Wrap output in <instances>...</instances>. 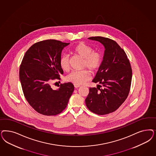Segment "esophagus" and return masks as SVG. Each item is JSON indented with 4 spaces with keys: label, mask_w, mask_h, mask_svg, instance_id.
<instances>
[{
    "label": "esophagus",
    "mask_w": 156,
    "mask_h": 156,
    "mask_svg": "<svg viewBox=\"0 0 156 156\" xmlns=\"http://www.w3.org/2000/svg\"><path fill=\"white\" fill-rule=\"evenodd\" d=\"M74 87H75V88H77L80 87V86H79V85H76V84H74Z\"/></svg>",
    "instance_id": "esophagus-1"
}]
</instances>
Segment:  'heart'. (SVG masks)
Returning a JSON list of instances; mask_svg holds the SVG:
<instances>
[{"instance_id":"b5f03b06","label":"heart","mask_w":156,"mask_h":156,"mask_svg":"<svg viewBox=\"0 0 156 156\" xmlns=\"http://www.w3.org/2000/svg\"><path fill=\"white\" fill-rule=\"evenodd\" d=\"M72 52L76 55L83 58V68H88L91 72H95L101 66V55L93 49L90 46L85 43L80 42L75 46ZM59 64L62 70L68 71L69 69V56L68 54H64L61 56ZM90 74L88 70H73L66 76V80L76 85H81L90 79Z\"/></svg>"}]
</instances>
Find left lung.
I'll use <instances>...</instances> for the list:
<instances>
[{"mask_svg":"<svg viewBox=\"0 0 156 156\" xmlns=\"http://www.w3.org/2000/svg\"><path fill=\"white\" fill-rule=\"evenodd\" d=\"M88 39L101 42L105 50L99 70L92 80L99 84L97 88H90L86 106L96 114L106 115L116 110L127 98L132 69L125 51L115 41L103 37Z\"/></svg>","mask_w":156,"mask_h":156,"instance_id":"1","label":"left lung"}]
</instances>
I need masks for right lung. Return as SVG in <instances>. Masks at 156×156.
<instances>
[{"instance_id": "obj_1", "label": "right lung", "mask_w": 156, "mask_h": 156, "mask_svg": "<svg viewBox=\"0 0 156 156\" xmlns=\"http://www.w3.org/2000/svg\"><path fill=\"white\" fill-rule=\"evenodd\" d=\"M70 43L47 40L37 42L26 52L20 68V79L24 95L37 112L44 115H55L64 110L74 86L61 84L53 89L50 83L64 73L59 64L63 49Z\"/></svg>"}]
</instances>
